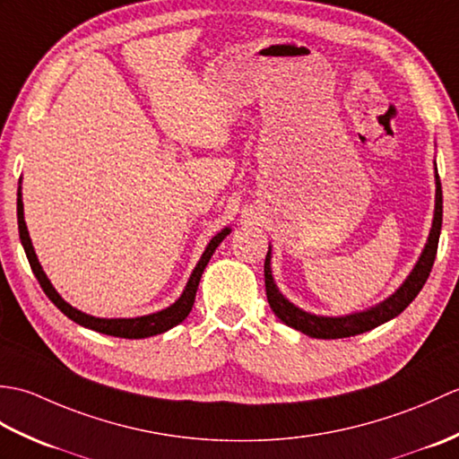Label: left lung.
Returning <instances> with one entry per match:
<instances>
[{
	"label": "left lung",
	"mask_w": 459,
	"mask_h": 459,
	"mask_svg": "<svg viewBox=\"0 0 459 459\" xmlns=\"http://www.w3.org/2000/svg\"><path fill=\"white\" fill-rule=\"evenodd\" d=\"M440 230H442V183L440 175L436 169V207H434V221L430 229V237H428L426 247L422 250L420 258H418L416 266L412 268L411 274L404 280V284L398 288L391 298L380 301L378 306L359 311V314L351 316H341V317H327V316H314L307 314V311L299 309L298 306L291 304L284 296L280 294V290L274 284V278H272V268H270V247L264 262V281H266V298L272 311L278 316L280 321H284L286 325L294 327L301 333L316 339H343L351 335L365 333L378 327L385 321L396 317L398 314L411 306V301L420 294L422 286L426 284L428 276H430L436 252H437V240H440Z\"/></svg>",
	"instance_id": "left-lung-1"
}]
</instances>
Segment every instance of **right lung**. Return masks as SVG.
<instances>
[{"label":"right lung","mask_w":459,"mask_h":459,"mask_svg":"<svg viewBox=\"0 0 459 459\" xmlns=\"http://www.w3.org/2000/svg\"><path fill=\"white\" fill-rule=\"evenodd\" d=\"M17 224H19V238H22V245L25 248V255L29 264H31V270L35 278L39 280V284H41L43 291L47 294V298L53 301V304L63 311V314L73 319L74 324H79L82 327H89L92 331H99V333L104 335H112V337H124V339H143V337H152V335H158L163 333V331H168L175 325H179L181 321L189 316V311L195 304V294H197V288H199V281L203 276V270L204 266L209 264V260L212 256V252L217 250V247L221 242L227 238V235H230V229H222L221 232H217L209 242V247L204 248L201 260L197 262V266H195L193 274L187 281V286H185L181 298L171 304L169 307H165L158 314H150V316H142V317H130V319H104V317H94L89 314H82L76 307H73L71 304H66V301L58 296V291L53 288L51 281H48L47 274L43 272L41 264H39L37 255H35V248L31 245V238H29V232H27V224L23 219V201H22V187L17 189Z\"/></svg>","instance_id":"1"}]
</instances>
